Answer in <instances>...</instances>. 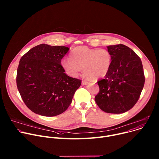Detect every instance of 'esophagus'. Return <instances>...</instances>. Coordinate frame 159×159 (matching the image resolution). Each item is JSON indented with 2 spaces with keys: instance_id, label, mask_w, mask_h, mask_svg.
I'll use <instances>...</instances> for the list:
<instances>
[{
  "instance_id": "esophagus-1",
  "label": "esophagus",
  "mask_w": 159,
  "mask_h": 159,
  "mask_svg": "<svg viewBox=\"0 0 159 159\" xmlns=\"http://www.w3.org/2000/svg\"><path fill=\"white\" fill-rule=\"evenodd\" d=\"M82 83L83 85H87V84L89 83V81L87 80H82Z\"/></svg>"
}]
</instances>
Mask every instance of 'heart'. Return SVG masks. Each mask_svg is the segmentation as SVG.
Listing matches in <instances>:
<instances>
[{
    "instance_id": "b5f03b06",
    "label": "heart",
    "mask_w": 159,
    "mask_h": 159,
    "mask_svg": "<svg viewBox=\"0 0 159 159\" xmlns=\"http://www.w3.org/2000/svg\"><path fill=\"white\" fill-rule=\"evenodd\" d=\"M70 59H63L61 65L65 72L76 77L82 69L84 74L93 79L104 77L111 63V55L106 49H92L85 46L75 48Z\"/></svg>"
}]
</instances>
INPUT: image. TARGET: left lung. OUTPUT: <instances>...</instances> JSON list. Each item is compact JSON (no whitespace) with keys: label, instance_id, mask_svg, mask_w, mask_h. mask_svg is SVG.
Masks as SVG:
<instances>
[{"label":"left lung","instance_id":"1","mask_svg":"<svg viewBox=\"0 0 159 159\" xmlns=\"http://www.w3.org/2000/svg\"><path fill=\"white\" fill-rule=\"evenodd\" d=\"M107 48L111 55V66L105 77L98 82L99 92L95 101L103 111L120 114L137 102L145 84L143 68L140 58L125 45Z\"/></svg>","mask_w":159,"mask_h":159}]
</instances>
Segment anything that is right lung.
<instances>
[{
  "label": "right lung",
  "mask_w": 159,
  "mask_h": 159,
  "mask_svg": "<svg viewBox=\"0 0 159 159\" xmlns=\"http://www.w3.org/2000/svg\"><path fill=\"white\" fill-rule=\"evenodd\" d=\"M69 49L41 44L21 57L17 87L26 106L36 114L49 117L61 114L80 86L82 80L68 76L61 65Z\"/></svg>",
  "instance_id": "obj_1"
}]
</instances>
